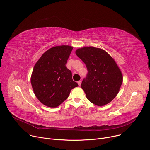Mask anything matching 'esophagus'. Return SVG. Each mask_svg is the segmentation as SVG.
Returning <instances> with one entry per match:
<instances>
[{"instance_id": "34e87169", "label": "esophagus", "mask_w": 150, "mask_h": 150, "mask_svg": "<svg viewBox=\"0 0 150 150\" xmlns=\"http://www.w3.org/2000/svg\"><path fill=\"white\" fill-rule=\"evenodd\" d=\"M77 83L79 85V86H80L81 85V80H79L77 81Z\"/></svg>"}]
</instances>
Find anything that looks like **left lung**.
Returning <instances> with one entry per match:
<instances>
[{
  "mask_svg": "<svg viewBox=\"0 0 150 150\" xmlns=\"http://www.w3.org/2000/svg\"><path fill=\"white\" fill-rule=\"evenodd\" d=\"M76 54L88 71L81 84L88 100L98 106L112 101L123 82L122 73L114 59L104 50L93 46L79 48Z\"/></svg>",
  "mask_w": 150,
  "mask_h": 150,
  "instance_id": "obj_1",
  "label": "left lung"
}]
</instances>
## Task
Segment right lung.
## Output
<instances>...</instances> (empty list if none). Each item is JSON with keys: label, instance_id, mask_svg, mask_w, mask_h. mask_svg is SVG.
Returning a JSON list of instances; mask_svg holds the SVG:
<instances>
[{"label": "right lung", "instance_id": "right-lung-1", "mask_svg": "<svg viewBox=\"0 0 150 150\" xmlns=\"http://www.w3.org/2000/svg\"><path fill=\"white\" fill-rule=\"evenodd\" d=\"M73 47L57 46L49 49L36 63L31 84L36 96L45 105L55 108L67 98L78 84L65 64Z\"/></svg>", "mask_w": 150, "mask_h": 150}]
</instances>
